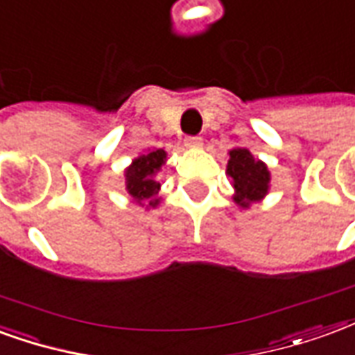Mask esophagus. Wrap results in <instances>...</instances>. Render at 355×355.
I'll return each instance as SVG.
<instances>
[{
	"label": "esophagus",
	"mask_w": 355,
	"mask_h": 355,
	"mask_svg": "<svg viewBox=\"0 0 355 355\" xmlns=\"http://www.w3.org/2000/svg\"><path fill=\"white\" fill-rule=\"evenodd\" d=\"M185 146L191 147V149H198V147H202V138H198V136H189V138H185Z\"/></svg>",
	"instance_id": "obj_1"
}]
</instances>
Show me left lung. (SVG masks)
<instances>
[{"label":"left lung","mask_w":355,"mask_h":355,"mask_svg":"<svg viewBox=\"0 0 355 355\" xmlns=\"http://www.w3.org/2000/svg\"><path fill=\"white\" fill-rule=\"evenodd\" d=\"M227 175L231 178L234 189L232 200L238 208L248 209L252 204L261 202L270 191L268 166L263 160L255 159L245 147H232L229 151Z\"/></svg>","instance_id":"8db88e82"}]
</instances>
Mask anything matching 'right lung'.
<instances>
[{"mask_svg":"<svg viewBox=\"0 0 355 355\" xmlns=\"http://www.w3.org/2000/svg\"><path fill=\"white\" fill-rule=\"evenodd\" d=\"M166 159L164 149H149V151L138 155L130 162V166L124 170L126 193L141 208L151 209L160 204V183L157 181V174L166 164Z\"/></svg>","mask_w":355,"mask_h":355,"instance_id":"right-lung-1","label":"right lung"}]
</instances>
